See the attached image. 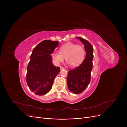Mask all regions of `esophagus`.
<instances>
[{
  "label": "esophagus",
  "instance_id": "esophagus-1",
  "mask_svg": "<svg viewBox=\"0 0 127 127\" xmlns=\"http://www.w3.org/2000/svg\"><path fill=\"white\" fill-rule=\"evenodd\" d=\"M60 69H61V70H63V69H65V68H64L63 67H62V66H60Z\"/></svg>",
  "mask_w": 127,
  "mask_h": 127
}]
</instances>
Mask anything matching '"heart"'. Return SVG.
Instances as JSON below:
<instances>
[{
  "label": "heart",
  "instance_id": "b5f03b06",
  "mask_svg": "<svg viewBox=\"0 0 127 127\" xmlns=\"http://www.w3.org/2000/svg\"><path fill=\"white\" fill-rule=\"evenodd\" d=\"M86 51L82 45L72 42H67L59 48V51L52 53V58L54 62L59 64L63 61L64 57L67 64L72 67H76L81 64L85 58Z\"/></svg>",
  "mask_w": 127,
  "mask_h": 127
}]
</instances>
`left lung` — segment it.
Segmentation results:
<instances>
[{"instance_id": "obj_1", "label": "left lung", "mask_w": 127, "mask_h": 127, "mask_svg": "<svg viewBox=\"0 0 127 127\" xmlns=\"http://www.w3.org/2000/svg\"><path fill=\"white\" fill-rule=\"evenodd\" d=\"M84 45L86 52L83 62L75 69L68 72L67 84L69 90L74 94L81 93L89 85L91 80V71L93 68V47L87 40L77 37Z\"/></svg>"}]
</instances>
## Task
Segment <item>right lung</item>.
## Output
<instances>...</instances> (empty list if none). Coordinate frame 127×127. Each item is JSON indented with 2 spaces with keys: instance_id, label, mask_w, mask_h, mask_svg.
<instances>
[{
  "instance_id": "right-lung-1",
  "label": "right lung",
  "mask_w": 127,
  "mask_h": 127,
  "mask_svg": "<svg viewBox=\"0 0 127 127\" xmlns=\"http://www.w3.org/2000/svg\"><path fill=\"white\" fill-rule=\"evenodd\" d=\"M59 42L44 40L33 49L27 67L26 81L29 89L36 95L46 94L51 90L60 67L54 66L51 54Z\"/></svg>"
}]
</instances>
